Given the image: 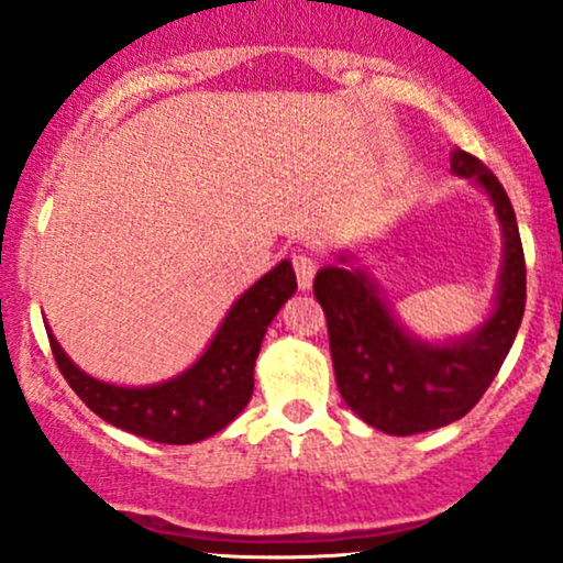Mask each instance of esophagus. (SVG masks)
Returning <instances> with one entry per match:
<instances>
[{"mask_svg":"<svg viewBox=\"0 0 563 563\" xmlns=\"http://www.w3.org/2000/svg\"><path fill=\"white\" fill-rule=\"evenodd\" d=\"M294 273H296V283H299V288L307 290L309 286H312L314 273H318V262H314L309 254H296L294 256Z\"/></svg>","mask_w":563,"mask_h":563,"instance_id":"34e87169","label":"esophagus"}]
</instances>
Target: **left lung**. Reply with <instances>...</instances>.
Masks as SVG:
<instances>
[{
	"mask_svg": "<svg viewBox=\"0 0 563 563\" xmlns=\"http://www.w3.org/2000/svg\"><path fill=\"white\" fill-rule=\"evenodd\" d=\"M450 169L487 192L503 230L495 309L474 333L444 344L407 333L376 283L346 254L341 264L322 267L312 286L328 320L341 397L367 426L394 437L442 429L466 416L495 380L525 318L527 264L508 192L466 151H452Z\"/></svg>",
	"mask_w": 563,
	"mask_h": 563,
	"instance_id": "8db88e82",
	"label": "left lung"
}]
</instances>
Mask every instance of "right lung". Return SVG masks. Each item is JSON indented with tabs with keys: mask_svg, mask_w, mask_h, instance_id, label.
<instances>
[{
	"mask_svg": "<svg viewBox=\"0 0 563 563\" xmlns=\"http://www.w3.org/2000/svg\"><path fill=\"white\" fill-rule=\"evenodd\" d=\"M294 290V267L283 260L232 303L196 363L156 386L126 389L106 384L76 367L53 333H47L49 346L70 389L102 421L161 444H192L222 431L249 405L262 339Z\"/></svg>",
	"mask_w": 563,
	"mask_h": 563,
	"instance_id": "right-lung-1",
	"label": "right lung"
}]
</instances>
